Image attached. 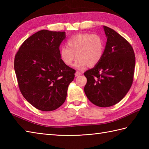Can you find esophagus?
Masks as SVG:
<instances>
[{
	"label": "esophagus",
	"instance_id": "34e87169",
	"mask_svg": "<svg viewBox=\"0 0 149 149\" xmlns=\"http://www.w3.org/2000/svg\"><path fill=\"white\" fill-rule=\"evenodd\" d=\"M80 75H81V73L79 71H77L75 72V76H79Z\"/></svg>",
	"mask_w": 149,
	"mask_h": 149
}]
</instances>
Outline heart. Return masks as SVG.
<instances>
[{
  "instance_id": "heart-1",
  "label": "heart",
  "mask_w": 149,
  "mask_h": 149,
  "mask_svg": "<svg viewBox=\"0 0 149 149\" xmlns=\"http://www.w3.org/2000/svg\"><path fill=\"white\" fill-rule=\"evenodd\" d=\"M66 46L59 50L61 59L66 65L71 66L76 57L75 66L79 69L97 65L104 52V40L97 34H77L68 40Z\"/></svg>"
}]
</instances>
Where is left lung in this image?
<instances>
[{"mask_svg": "<svg viewBox=\"0 0 149 149\" xmlns=\"http://www.w3.org/2000/svg\"><path fill=\"white\" fill-rule=\"evenodd\" d=\"M107 38L102 59L84 74L87 78L84 92L91 102L99 107L112 106L119 102L133 82L135 56L124 38L104 26Z\"/></svg>", "mask_w": 149, "mask_h": 149, "instance_id": "obj_1", "label": "left lung"}]
</instances>
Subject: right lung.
Instances as JSON below:
<instances>
[{"instance_id":"right-lung-1","label":"right lung","mask_w":149,"mask_h":149,"mask_svg":"<svg viewBox=\"0 0 149 149\" xmlns=\"http://www.w3.org/2000/svg\"><path fill=\"white\" fill-rule=\"evenodd\" d=\"M65 32L42 30L28 38L16 54L14 68L22 95L43 111L65 102L75 70L60 58L59 46Z\"/></svg>"}]
</instances>
